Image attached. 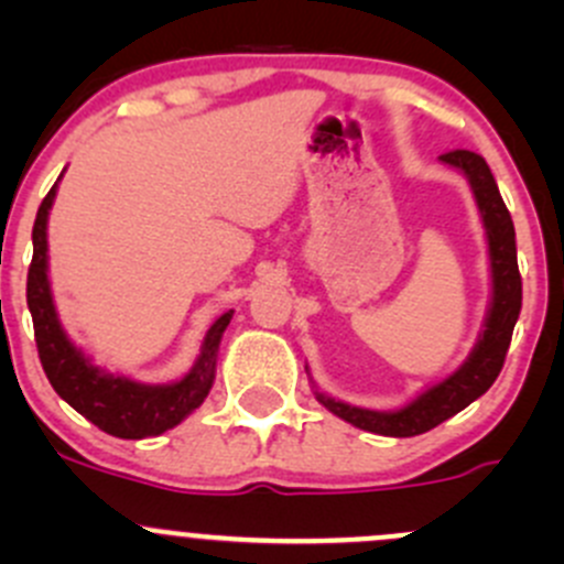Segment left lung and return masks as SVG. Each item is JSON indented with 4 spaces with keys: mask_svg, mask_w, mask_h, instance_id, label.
<instances>
[{
    "mask_svg": "<svg viewBox=\"0 0 564 564\" xmlns=\"http://www.w3.org/2000/svg\"><path fill=\"white\" fill-rule=\"evenodd\" d=\"M447 166L458 169L469 180L471 193H475L477 209H480L482 229L488 240V259H491V305H488L482 333L477 338L475 349L464 360L458 371L442 379L440 384L420 392L414 401L395 412H377V409L349 406L344 401L324 395L316 390L322 406L338 414L340 420L351 423L355 429L371 431L379 436H417L425 431L436 429L447 417L458 414L460 409L469 406L475 398L497 382L499 371L505 366L513 327L521 314V275L519 259H516V229L502 196H499L497 180L491 169L480 155L469 150H453L440 158Z\"/></svg>",
    "mask_w": 564,
    "mask_h": 564,
    "instance_id": "1",
    "label": "left lung"
}]
</instances>
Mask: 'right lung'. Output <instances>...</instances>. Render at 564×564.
Masks as SVG:
<instances>
[{
	"label": "right lung",
	"instance_id": "right-lung-1",
	"mask_svg": "<svg viewBox=\"0 0 564 564\" xmlns=\"http://www.w3.org/2000/svg\"><path fill=\"white\" fill-rule=\"evenodd\" d=\"M62 180V174H59ZM56 196V182L43 198L32 229V264L26 275V305L35 324V344L43 371L51 388L62 401L70 403L78 414L119 440H147L174 429L191 412H196L209 395L215 382V362L224 329L231 314L226 311L213 322L191 371L180 382L141 384L128 377H113L93 366L87 355L67 338L54 308V294L48 283V213Z\"/></svg>",
	"mask_w": 564,
	"mask_h": 564
}]
</instances>
